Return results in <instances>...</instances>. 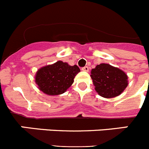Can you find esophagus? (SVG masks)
Returning a JSON list of instances; mask_svg holds the SVG:
<instances>
[{
	"mask_svg": "<svg viewBox=\"0 0 149 149\" xmlns=\"http://www.w3.org/2000/svg\"><path fill=\"white\" fill-rule=\"evenodd\" d=\"M82 70L84 71V72H88V71H89V67H88V66L83 67Z\"/></svg>",
	"mask_w": 149,
	"mask_h": 149,
	"instance_id": "esophagus-1",
	"label": "esophagus"
}]
</instances>
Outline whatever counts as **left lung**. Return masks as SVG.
Returning a JSON list of instances; mask_svg holds the SVG:
<instances>
[{"label":"left lung","mask_w":149,"mask_h":149,"mask_svg":"<svg viewBox=\"0 0 149 149\" xmlns=\"http://www.w3.org/2000/svg\"><path fill=\"white\" fill-rule=\"evenodd\" d=\"M96 92L104 98L118 96L127 86V76L123 71L109 64L101 63L91 71Z\"/></svg>","instance_id":"left-lung-1"}]
</instances>
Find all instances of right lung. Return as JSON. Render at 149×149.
Listing matches in <instances>:
<instances>
[{
    "instance_id": "right-lung-1",
    "label": "right lung",
    "mask_w": 149,
    "mask_h": 149,
    "mask_svg": "<svg viewBox=\"0 0 149 149\" xmlns=\"http://www.w3.org/2000/svg\"><path fill=\"white\" fill-rule=\"evenodd\" d=\"M80 71L77 65L71 66L67 63L58 61L39 69L36 75V83L45 94L60 95L70 87Z\"/></svg>"
}]
</instances>
